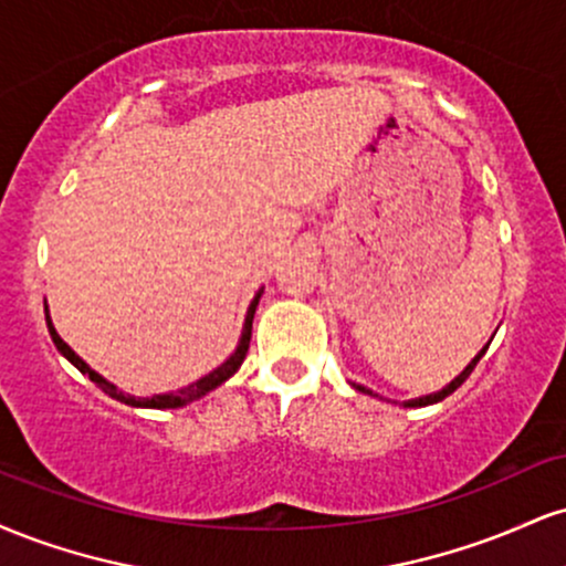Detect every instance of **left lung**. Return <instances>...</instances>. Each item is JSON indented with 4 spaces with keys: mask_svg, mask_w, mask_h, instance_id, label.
<instances>
[{
    "mask_svg": "<svg viewBox=\"0 0 566 566\" xmlns=\"http://www.w3.org/2000/svg\"><path fill=\"white\" fill-rule=\"evenodd\" d=\"M486 348H490V343H486V346H484L482 350H479V354H476V356H473V361H471V365H469V367H465V369H463V373H460V375H458V378H454V380L450 382V386H447V388H441V391H437V394H428V396H420V399L405 401V407H426V405H437V401H441V399H447V396H450L452 391H458V388H460V386H463V382H465V378H469V375L473 373V367H476V365H479V359H482V356L486 354ZM356 388H359V391H361V394H373V391H369V388H365V386H356Z\"/></svg>",
    "mask_w": 566,
    "mask_h": 566,
    "instance_id": "8db88e82",
    "label": "left lung"
}]
</instances>
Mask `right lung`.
I'll return each instance as SVG.
<instances>
[{
    "instance_id": "obj_1",
    "label": "right lung",
    "mask_w": 566,
    "mask_h": 566,
    "mask_svg": "<svg viewBox=\"0 0 566 566\" xmlns=\"http://www.w3.org/2000/svg\"><path fill=\"white\" fill-rule=\"evenodd\" d=\"M261 292H263V290H261ZM261 292H258V295L252 297L250 308H247V316H244V327H242V337H239V346H237V350H233V354L229 356V359L223 361V365H220L218 369H212L210 375H205V378H199L197 382H191V386H188V388H180V391H172V394H157V396H151V399H140V396H129V394H125V391H119V388H116L114 382H108L106 378H103V375H97L95 369H90L87 361L80 359V356H76L74 350H71L69 343H63V337L55 333L53 319H50V311H48V308H44V316H48V329H50V337H53L55 348L61 350V354L66 356V359L71 361V365H74L76 369H80L82 375H90V380H93L95 386L101 388V391H106V394L112 396V399H116V401H125V405H129V407L175 409V407H184V405H188V401L199 399V396H205V394L216 391V388L220 386V382L229 380L231 375L237 373L239 367H242V361H244V356H247V348H250L252 319H255V308H258V301H261Z\"/></svg>"
}]
</instances>
